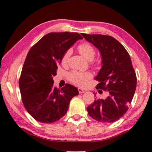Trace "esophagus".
I'll return each mask as SVG.
<instances>
[{
  "label": "esophagus",
  "mask_w": 152,
  "mask_h": 152,
  "mask_svg": "<svg viewBox=\"0 0 152 152\" xmlns=\"http://www.w3.org/2000/svg\"><path fill=\"white\" fill-rule=\"evenodd\" d=\"M78 92H79L80 94H82V93H84L85 92V91L83 89H82V88H78Z\"/></svg>",
  "instance_id": "1"
}]
</instances>
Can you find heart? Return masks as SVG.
Masks as SVG:
<instances>
[{
  "mask_svg": "<svg viewBox=\"0 0 152 152\" xmlns=\"http://www.w3.org/2000/svg\"><path fill=\"white\" fill-rule=\"evenodd\" d=\"M80 53L88 61H92L94 58L96 52L93 46L89 43H82L78 46ZM70 51L68 50L64 54L62 58V64H66L68 62ZM92 78V74L88 72H77L72 71L68 74V79L71 82L79 86H83L86 84L88 81Z\"/></svg>",
  "mask_w": 152,
  "mask_h": 152,
  "instance_id": "b5f03b06",
  "label": "heart"
}]
</instances>
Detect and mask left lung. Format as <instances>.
Wrapping results in <instances>:
<instances>
[{"label":"left lung","instance_id":"left-lung-1","mask_svg":"<svg viewBox=\"0 0 152 152\" xmlns=\"http://www.w3.org/2000/svg\"><path fill=\"white\" fill-rule=\"evenodd\" d=\"M81 34L101 54L102 66L95 77L99 82L96 88L108 91L106 98L95 100L88 106V113L98 122L113 123L128 111L136 91L137 78L130 56L122 44L110 36Z\"/></svg>","mask_w":152,"mask_h":152}]
</instances>
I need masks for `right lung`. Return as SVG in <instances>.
<instances>
[{"label": "right lung", "instance_id": "right-lung-1", "mask_svg": "<svg viewBox=\"0 0 152 152\" xmlns=\"http://www.w3.org/2000/svg\"><path fill=\"white\" fill-rule=\"evenodd\" d=\"M82 37L76 32H50L30 49L19 80L22 100L38 122L50 124L66 114L71 99L78 95L74 86H54L53 76L68 50Z\"/></svg>", "mask_w": 152, "mask_h": 152}]
</instances>
